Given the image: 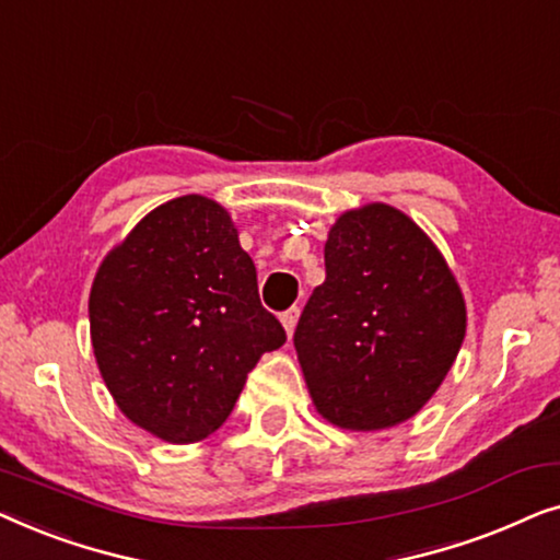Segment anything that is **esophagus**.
Listing matches in <instances>:
<instances>
[{
	"label": "esophagus",
	"mask_w": 560,
	"mask_h": 560,
	"mask_svg": "<svg viewBox=\"0 0 560 560\" xmlns=\"http://www.w3.org/2000/svg\"><path fill=\"white\" fill-rule=\"evenodd\" d=\"M298 316H301V308H298V305L288 308L285 313H280V324H282V328H285L288 336H293L295 326H298Z\"/></svg>",
	"instance_id": "1"
}]
</instances>
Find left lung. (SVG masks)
I'll list each match as a JSON object with an SVG mask.
<instances>
[{
    "mask_svg": "<svg viewBox=\"0 0 560 560\" xmlns=\"http://www.w3.org/2000/svg\"><path fill=\"white\" fill-rule=\"evenodd\" d=\"M326 280L293 343L318 416L382 431L416 416L456 362L466 303L446 257L387 203L343 211L328 229Z\"/></svg>",
    "mask_w": 560,
    "mask_h": 560,
    "instance_id": "obj_1",
    "label": "left lung"
}]
</instances>
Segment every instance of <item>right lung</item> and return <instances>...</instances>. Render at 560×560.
<instances>
[{"mask_svg":"<svg viewBox=\"0 0 560 560\" xmlns=\"http://www.w3.org/2000/svg\"><path fill=\"white\" fill-rule=\"evenodd\" d=\"M89 324L117 408L167 443L209 439L259 357L285 343L232 217L198 194L152 209L109 249Z\"/></svg>","mask_w":560,"mask_h":560,"instance_id":"add662e5","label":"right lung"}]
</instances>
